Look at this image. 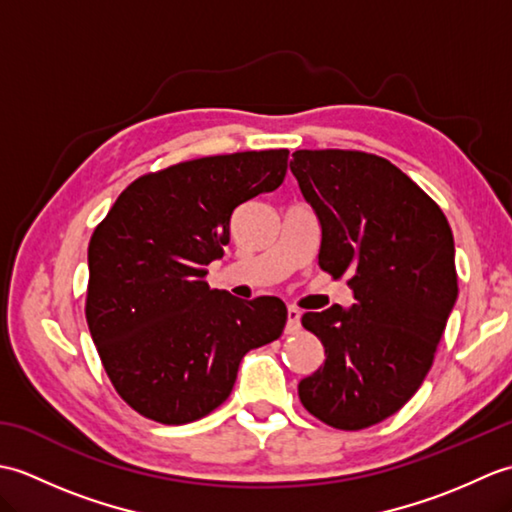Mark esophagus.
Here are the masks:
<instances>
[{"mask_svg":"<svg viewBox=\"0 0 512 512\" xmlns=\"http://www.w3.org/2000/svg\"><path fill=\"white\" fill-rule=\"evenodd\" d=\"M288 321H286V334H297L301 330V312L297 308H288Z\"/></svg>","mask_w":512,"mask_h":512,"instance_id":"34e87169","label":"esophagus"}]
</instances>
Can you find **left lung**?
Instances as JSON below:
<instances>
[{"instance_id": "1", "label": "left lung", "mask_w": 512, "mask_h": 512, "mask_svg": "<svg viewBox=\"0 0 512 512\" xmlns=\"http://www.w3.org/2000/svg\"><path fill=\"white\" fill-rule=\"evenodd\" d=\"M290 171L321 222L319 266L347 277L354 306L306 312L325 361L299 383L301 405L358 431L405 405L429 374L458 299L447 215L407 173L354 149H299Z\"/></svg>"}]
</instances>
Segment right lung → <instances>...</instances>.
<instances>
[{
  "instance_id": "1",
  "label": "right lung",
  "mask_w": 512,
  "mask_h": 512,
  "mask_svg": "<svg viewBox=\"0 0 512 512\" xmlns=\"http://www.w3.org/2000/svg\"><path fill=\"white\" fill-rule=\"evenodd\" d=\"M288 154L237 151L145 173L94 228L85 319L116 394L140 416H209L244 354L284 332V301L213 290L206 266L224 255L237 206L284 182Z\"/></svg>"
}]
</instances>
